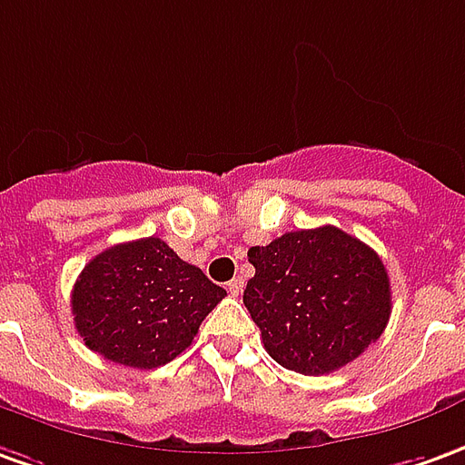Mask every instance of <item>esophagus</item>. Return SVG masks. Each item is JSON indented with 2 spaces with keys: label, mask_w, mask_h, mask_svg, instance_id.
Returning <instances> with one entry per match:
<instances>
[{
  "label": "esophagus",
  "mask_w": 465,
  "mask_h": 465,
  "mask_svg": "<svg viewBox=\"0 0 465 465\" xmlns=\"http://www.w3.org/2000/svg\"><path fill=\"white\" fill-rule=\"evenodd\" d=\"M242 286H245V281H242V278H232V281L227 283L230 296H240V293H242Z\"/></svg>",
  "instance_id": "obj_1"
}]
</instances>
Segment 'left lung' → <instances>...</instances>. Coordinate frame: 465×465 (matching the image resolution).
<instances>
[{
	"instance_id": "obj_1",
	"label": "left lung",
	"mask_w": 465,
	"mask_h": 465,
	"mask_svg": "<svg viewBox=\"0 0 465 465\" xmlns=\"http://www.w3.org/2000/svg\"><path fill=\"white\" fill-rule=\"evenodd\" d=\"M248 261L255 275L242 303L281 367L336 372L385 331L392 312L385 263L344 230H293L251 248Z\"/></svg>"
}]
</instances>
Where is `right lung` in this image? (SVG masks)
Returning <instances> with one entry per match:
<instances>
[{
  "mask_svg": "<svg viewBox=\"0 0 465 465\" xmlns=\"http://www.w3.org/2000/svg\"><path fill=\"white\" fill-rule=\"evenodd\" d=\"M225 296L164 240L141 238L98 252L70 303L85 347L124 367L153 370L190 347Z\"/></svg>",
  "mask_w": 465,
  "mask_h": 465,
  "instance_id": "1",
  "label": "right lung"
}]
</instances>
